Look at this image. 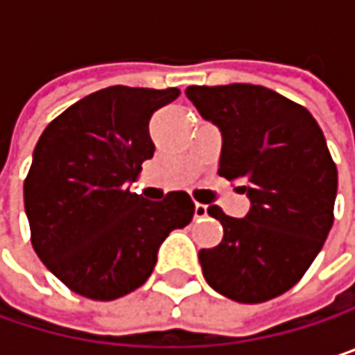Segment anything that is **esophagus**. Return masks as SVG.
<instances>
[{
  "label": "esophagus",
  "instance_id": "34e87169",
  "mask_svg": "<svg viewBox=\"0 0 355 355\" xmlns=\"http://www.w3.org/2000/svg\"><path fill=\"white\" fill-rule=\"evenodd\" d=\"M195 220H203L205 216H207V205H203V203H195Z\"/></svg>",
  "mask_w": 355,
  "mask_h": 355
}]
</instances>
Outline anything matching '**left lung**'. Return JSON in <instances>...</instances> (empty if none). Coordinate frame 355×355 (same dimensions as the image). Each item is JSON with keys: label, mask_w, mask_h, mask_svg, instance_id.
<instances>
[{"label": "left lung", "mask_w": 355, "mask_h": 355, "mask_svg": "<svg viewBox=\"0 0 355 355\" xmlns=\"http://www.w3.org/2000/svg\"><path fill=\"white\" fill-rule=\"evenodd\" d=\"M184 94L222 133L220 177L250 201L245 218L209 205L224 239L199 250L203 277L230 300H271L306 273L333 226L337 168L324 135L306 108L263 86H189Z\"/></svg>", "instance_id": "left-lung-1"}]
</instances>
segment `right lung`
Masks as SVG:
<instances>
[{
	"label": "right lung",
	"mask_w": 355,
	"mask_h": 355,
	"mask_svg": "<svg viewBox=\"0 0 355 355\" xmlns=\"http://www.w3.org/2000/svg\"><path fill=\"white\" fill-rule=\"evenodd\" d=\"M178 94L110 86L42 131L24 180V209L38 259L76 294L114 300L133 292L152 275L164 239L193 220L195 203L184 191L162 201L129 191L154 156V110Z\"/></svg>",
	"instance_id": "right-lung-1"
}]
</instances>
